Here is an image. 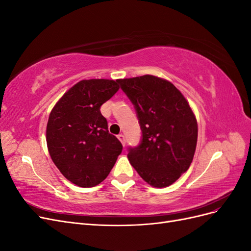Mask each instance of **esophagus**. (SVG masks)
Listing matches in <instances>:
<instances>
[{
	"label": "esophagus",
	"mask_w": 251,
	"mask_h": 251,
	"mask_svg": "<svg viewBox=\"0 0 251 251\" xmlns=\"http://www.w3.org/2000/svg\"><path fill=\"white\" fill-rule=\"evenodd\" d=\"M117 138L120 140V142L123 143V146L125 147V146H126V138H125V136H124L123 134H119V135L117 136Z\"/></svg>",
	"instance_id": "1"
}]
</instances>
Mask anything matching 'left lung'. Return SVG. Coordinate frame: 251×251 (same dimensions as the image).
I'll list each match as a JSON object with an SVG mask.
<instances>
[{"label": "left lung", "mask_w": 251, "mask_h": 251, "mask_svg": "<svg viewBox=\"0 0 251 251\" xmlns=\"http://www.w3.org/2000/svg\"><path fill=\"white\" fill-rule=\"evenodd\" d=\"M119 83L135 105L142 132L139 146L128 149V160L150 185L170 186L193 161L198 139L195 114L169 80L147 74Z\"/></svg>", "instance_id": "obj_1"}]
</instances>
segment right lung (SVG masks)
<instances>
[{
    "label": "right lung",
    "instance_id": "1",
    "mask_svg": "<svg viewBox=\"0 0 251 251\" xmlns=\"http://www.w3.org/2000/svg\"><path fill=\"white\" fill-rule=\"evenodd\" d=\"M119 90V79H83L53 107L46 140L52 161L64 177L80 187H92L108 177L123 151L109 133L101 104Z\"/></svg>",
    "mask_w": 251,
    "mask_h": 251
}]
</instances>
